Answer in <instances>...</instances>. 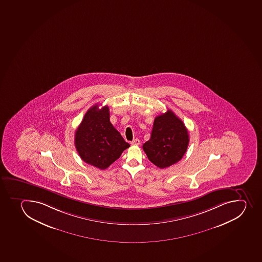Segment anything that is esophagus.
I'll return each mask as SVG.
<instances>
[{"label":"esophagus","instance_id":"esophagus-1","mask_svg":"<svg viewBox=\"0 0 262 262\" xmlns=\"http://www.w3.org/2000/svg\"><path fill=\"white\" fill-rule=\"evenodd\" d=\"M132 145H139L141 143V141H140L138 138H136V139L133 140L132 142H130Z\"/></svg>","mask_w":262,"mask_h":262}]
</instances>
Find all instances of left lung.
<instances>
[{
	"mask_svg": "<svg viewBox=\"0 0 262 262\" xmlns=\"http://www.w3.org/2000/svg\"><path fill=\"white\" fill-rule=\"evenodd\" d=\"M188 142L189 135L187 128L169 110L155 118L151 137L142 148L154 165L164 169L182 160Z\"/></svg>",
	"mask_w": 262,
	"mask_h": 262,
	"instance_id": "1",
	"label": "left lung"
}]
</instances>
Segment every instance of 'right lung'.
I'll return each mask as SVG.
<instances>
[{"mask_svg":"<svg viewBox=\"0 0 262 262\" xmlns=\"http://www.w3.org/2000/svg\"><path fill=\"white\" fill-rule=\"evenodd\" d=\"M75 147L81 160L100 169H107L130 147L110 120L107 106L88 110L75 132Z\"/></svg>","mask_w":262,"mask_h":262,"instance_id":"1","label":"right lung"}]
</instances>
